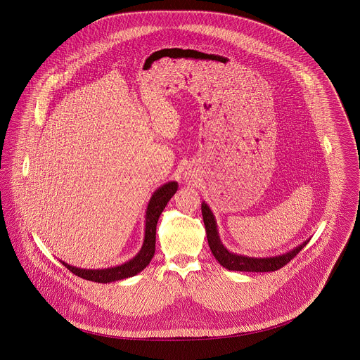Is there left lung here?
<instances>
[{
	"label": "left lung",
	"instance_id": "8db88e82",
	"mask_svg": "<svg viewBox=\"0 0 360 360\" xmlns=\"http://www.w3.org/2000/svg\"><path fill=\"white\" fill-rule=\"evenodd\" d=\"M201 210H202L206 238H207L210 251H212L213 257H216V260H219V263L223 267L231 270V271H248V273L276 271V270L282 269L285 264H288L292 257H297V254L309 243V240H307L302 244H300L298 247H295L294 250H291L283 255H278V257H251L238 255V254L229 252L224 247L220 236H219L216 219H214L210 207L206 205L205 202H202Z\"/></svg>",
	"mask_w": 360,
	"mask_h": 360
}]
</instances>
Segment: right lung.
Returning a JSON list of instances; mask_svg holds the SVG:
<instances>
[{"label": "right lung", "instance_id": "1", "mask_svg": "<svg viewBox=\"0 0 360 360\" xmlns=\"http://www.w3.org/2000/svg\"><path fill=\"white\" fill-rule=\"evenodd\" d=\"M178 190V184L176 182H169L165 184L163 186L158 188L153 194L147 210H146V231H144V241L141 245V250L139 251L136 257L131 259L129 262L116 266V267H109L103 270H86V269H78L74 266H70L68 263L62 262L60 263L68 267L72 274L78 275L84 279L91 281V282H98V283H109L115 281H121L129 276L139 274L143 271L151 262V259L155 254V239H156V224L159 220V216L162 214L163 209L167 205L172 195Z\"/></svg>", "mask_w": 360, "mask_h": 360}]
</instances>
